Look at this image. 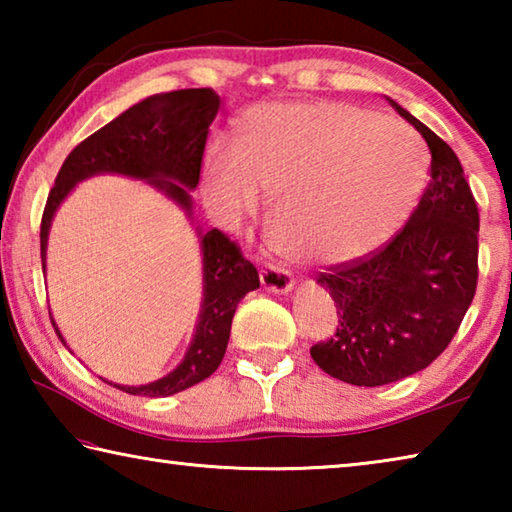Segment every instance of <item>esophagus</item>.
<instances>
[{
	"instance_id": "esophagus-1",
	"label": "esophagus",
	"mask_w": 512,
	"mask_h": 512,
	"mask_svg": "<svg viewBox=\"0 0 512 512\" xmlns=\"http://www.w3.org/2000/svg\"><path fill=\"white\" fill-rule=\"evenodd\" d=\"M259 280H262V287L266 291H275V293H287L293 287V277L284 266H266L259 273Z\"/></svg>"
}]
</instances>
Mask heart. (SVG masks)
I'll return each instance as SVG.
<instances>
[{
  "mask_svg": "<svg viewBox=\"0 0 512 512\" xmlns=\"http://www.w3.org/2000/svg\"><path fill=\"white\" fill-rule=\"evenodd\" d=\"M427 155L400 121L339 101L259 103L237 144L205 151L203 192L225 221L277 194L273 235L298 262L336 264L370 253L420 196Z\"/></svg>",
  "mask_w": 512,
  "mask_h": 512,
  "instance_id": "1",
  "label": "heart"
}]
</instances>
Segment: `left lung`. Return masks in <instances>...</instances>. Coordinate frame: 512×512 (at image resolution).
I'll return each mask as SVG.
<instances>
[{
    "label": "left lung",
    "mask_w": 512,
    "mask_h": 512,
    "mask_svg": "<svg viewBox=\"0 0 512 512\" xmlns=\"http://www.w3.org/2000/svg\"><path fill=\"white\" fill-rule=\"evenodd\" d=\"M431 151L420 203L384 246L318 275L339 327L311 345L327 375L384 386L427 368L452 343L479 282V207L452 146L393 101Z\"/></svg>",
    "instance_id": "1"
}]
</instances>
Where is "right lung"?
Here are the masks:
<instances>
[{
    "mask_svg": "<svg viewBox=\"0 0 512 512\" xmlns=\"http://www.w3.org/2000/svg\"><path fill=\"white\" fill-rule=\"evenodd\" d=\"M219 112V94L212 88L173 90L135 103L101 131L92 133L67 155L51 187L40 223V257L45 268L49 225L54 212L72 187L94 173L151 180L187 210L201 178L203 153L210 124ZM205 298L201 323L180 366L153 384L117 386L124 393L144 397H167L198 384L219 368L228 348L232 316L239 300L259 287L257 268L241 255V248L223 230L201 232ZM51 318V314H49ZM56 334L60 336L54 320ZM63 341V336H60Z\"/></svg>",
    "mask_w": 512,
    "mask_h": 512,
    "instance_id": "obj_1",
    "label": "right lung"
}]
</instances>
